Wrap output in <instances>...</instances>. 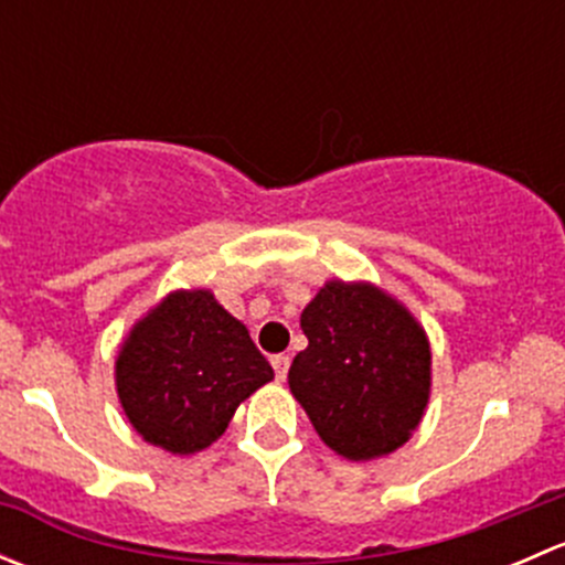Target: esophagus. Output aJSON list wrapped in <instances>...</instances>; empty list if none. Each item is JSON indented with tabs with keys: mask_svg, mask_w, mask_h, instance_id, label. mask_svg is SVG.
Listing matches in <instances>:
<instances>
[{
	"mask_svg": "<svg viewBox=\"0 0 565 565\" xmlns=\"http://www.w3.org/2000/svg\"><path fill=\"white\" fill-rule=\"evenodd\" d=\"M273 369H276V380H287V372H289V355H273L270 358Z\"/></svg>",
	"mask_w": 565,
	"mask_h": 565,
	"instance_id": "obj_1",
	"label": "esophagus"
}]
</instances>
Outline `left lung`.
I'll list each match as a JSON object with an SVG mask.
<instances>
[{
  "label": "left lung",
  "instance_id": "left-lung-1",
  "mask_svg": "<svg viewBox=\"0 0 565 565\" xmlns=\"http://www.w3.org/2000/svg\"><path fill=\"white\" fill-rule=\"evenodd\" d=\"M300 328L309 347L289 366V388L324 446L361 461L407 443L429 402L420 324L372 284L330 281Z\"/></svg>",
  "mask_w": 565,
  "mask_h": 565
}]
</instances>
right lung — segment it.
<instances>
[{"mask_svg":"<svg viewBox=\"0 0 565 565\" xmlns=\"http://www.w3.org/2000/svg\"><path fill=\"white\" fill-rule=\"evenodd\" d=\"M273 380L246 324L204 289L174 292L128 335L117 393L141 437L172 454L218 440L237 404Z\"/></svg>","mask_w":565,"mask_h":565,"instance_id":"1","label":"right lung"}]
</instances>
